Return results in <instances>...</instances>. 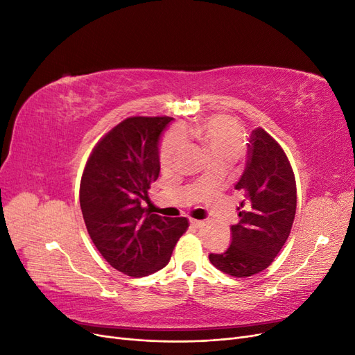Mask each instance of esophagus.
<instances>
[{"label": "esophagus", "instance_id": "esophagus-1", "mask_svg": "<svg viewBox=\"0 0 355 355\" xmlns=\"http://www.w3.org/2000/svg\"><path fill=\"white\" fill-rule=\"evenodd\" d=\"M189 223L192 225V227H196V228H200L201 225H202V220H198V219H191L189 220Z\"/></svg>", "mask_w": 355, "mask_h": 355}]
</instances>
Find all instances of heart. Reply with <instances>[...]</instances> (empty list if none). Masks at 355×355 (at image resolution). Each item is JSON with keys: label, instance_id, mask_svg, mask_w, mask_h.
I'll use <instances>...</instances> for the list:
<instances>
[{"label": "heart", "instance_id": "heart-1", "mask_svg": "<svg viewBox=\"0 0 355 355\" xmlns=\"http://www.w3.org/2000/svg\"><path fill=\"white\" fill-rule=\"evenodd\" d=\"M200 141L209 149L211 157L235 159L244 151V137L240 125L232 118L218 115L192 128ZM185 145V136L180 130L170 132L161 145V161L167 166L173 161L179 149Z\"/></svg>", "mask_w": 355, "mask_h": 355}]
</instances>
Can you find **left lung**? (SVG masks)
Listing matches in <instances>:
<instances>
[{"instance_id":"1","label":"left lung","mask_w":355,"mask_h":355,"mask_svg":"<svg viewBox=\"0 0 355 355\" xmlns=\"http://www.w3.org/2000/svg\"><path fill=\"white\" fill-rule=\"evenodd\" d=\"M235 189L243 192L240 222L231 227V244L210 253V262L232 277H250L271 265L288 239L296 213L292 166L263 128L252 132L249 159Z\"/></svg>"}]
</instances>
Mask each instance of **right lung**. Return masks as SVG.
Instances as JSON below:
<instances>
[{
    "label": "right lung",
    "mask_w": 355,
    "mask_h": 355,
    "mask_svg": "<svg viewBox=\"0 0 355 355\" xmlns=\"http://www.w3.org/2000/svg\"><path fill=\"white\" fill-rule=\"evenodd\" d=\"M171 116H132L94 146L80 185V206L96 249L115 270L145 277L164 268L187 218H163L141 204L159 175V139Z\"/></svg>",
    "instance_id": "1"
}]
</instances>
